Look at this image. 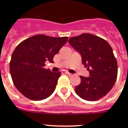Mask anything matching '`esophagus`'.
<instances>
[{
  "instance_id": "obj_1",
  "label": "esophagus",
  "mask_w": 128,
  "mask_h": 128,
  "mask_svg": "<svg viewBox=\"0 0 128 128\" xmlns=\"http://www.w3.org/2000/svg\"><path fill=\"white\" fill-rule=\"evenodd\" d=\"M66 74H67V75L69 76H72V74H70V73H69V72H66Z\"/></svg>"
}]
</instances>
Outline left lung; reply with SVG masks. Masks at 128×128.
<instances>
[{"instance_id":"obj_1","label":"left lung","mask_w":128,"mask_h":128,"mask_svg":"<svg viewBox=\"0 0 128 128\" xmlns=\"http://www.w3.org/2000/svg\"><path fill=\"white\" fill-rule=\"evenodd\" d=\"M68 42L80 53L82 64L90 72L88 78L80 76L81 82L76 86V93L89 101L101 99L117 80V62L112 48L103 38L89 33L70 38Z\"/></svg>"}]
</instances>
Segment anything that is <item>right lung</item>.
Returning <instances> with one entry per match:
<instances>
[{
    "mask_svg": "<svg viewBox=\"0 0 128 128\" xmlns=\"http://www.w3.org/2000/svg\"><path fill=\"white\" fill-rule=\"evenodd\" d=\"M68 37L38 34L19 44L11 55L10 74L15 87L30 100H41L54 92L61 72L44 68L45 62L53 63Z\"/></svg>",
    "mask_w": 128,
    "mask_h": 128,
    "instance_id": "right-lung-1",
    "label": "right lung"
}]
</instances>
